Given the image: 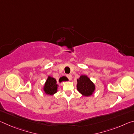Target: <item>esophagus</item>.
Listing matches in <instances>:
<instances>
[{
  "mask_svg": "<svg viewBox=\"0 0 134 134\" xmlns=\"http://www.w3.org/2000/svg\"><path fill=\"white\" fill-rule=\"evenodd\" d=\"M66 76H67V77L68 78V79H69V80H72V77L71 74H67Z\"/></svg>",
  "mask_w": 134,
  "mask_h": 134,
  "instance_id": "obj_1",
  "label": "esophagus"
}]
</instances>
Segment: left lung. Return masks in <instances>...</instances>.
Segmentation results:
<instances>
[{
	"instance_id": "left-lung-1",
	"label": "left lung",
	"mask_w": 134,
	"mask_h": 134,
	"mask_svg": "<svg viewBox=\"0 0 134 134\" xmlns=\"http://www.w3.org/2000/svg\"><path fill=\"white\" fill-rule=\"evenodd\" d=\"M77 88L78 91L83 96H89L93 93L95 86L87 76H81L80 78L77 79Z\"/></svg>"
}]
</instances>
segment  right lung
<instances>
[{
    "mask_svg": "<svg viewBox=\"0 0 134 134\" xmlns=\"http://www.w3.org/2000/svg\"><path fill=\"white\" fill-rule=\"evenodd\" d=\"M44 90L47 94L53 95L57 91V85L55 79L49 76L45 82Z\"/></svg>",
    "mask_w": 134,
    "mask_h": 134,
    "instance_id": "right-lung-1",
    "label": "right lung"
}]
</instances>
